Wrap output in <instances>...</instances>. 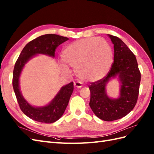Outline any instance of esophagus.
I'll return each mask as SVG.
<instances>
[{"instance_id": "34e87169", "label": "esophagus", "mask_w": 154, "mask_h": 154, "mask_svg": "<svg viewBox=\"0 0 154 154\" xmlns=\"http://www.w3.org/2000/svg\"><path fill=\"white\" fill-rule=\"evenodd\" d=\"M74 86L77 88H81L82 87V85L80 82H74Z\"/></svg>"}]
</instances>
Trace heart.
I'll return each instance as SVG.
<instances>
[{
  "instance_id": "heart-1",
  "label": "heart",
  "mask_w": 154,
  "mask_h": 154,
  "mask_svg": "<svg viewBox=\"0 0 154 154\" xmlns=\"http://www.w3.org/2000/svg\"><path fill=\"white\" fill-rule=\"evenodd\" d=\"M64 62L75 68L81 79L95 81L104 77L109 72L113 54L111 46L103 38L91 37L70 43L63 51ZM66 69V65H63Z\"/></svg>"
}]
</instances>
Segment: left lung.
<instances>
[{
    "mask_svg": "<svg viewBox=\"0 0 154 154\" xmlns=\"http://www.w3.org/2000/svg\"><path fill=\"white\" fill-rule=\"evenodd\" d=\"M108 35L114 45L113 62L106 76L89 86L90 106L100 119L112 121L128 115L135 107L139 92L140 72L133 52L119 38ZM116 74L119 75L122 83L121 94L119 99L112 100L106 95L105 87L110 78Z\"/></svg>",
    "mask_w": 154,
    "mask_h": 154,
    "instance_id": "8db88e82",
    "label": "left lung"
}]
</instances>
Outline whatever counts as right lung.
I'll use <instances>...</instances> for the list:
<instances>
[{
    "mask_svg": "<svg viewBox=\"0 0 154 154\" xmlns=\"http://www.w3.org/2000/svg\"><path fill=\"white\" fill-rule=\"evenodd\" d=\"M68 38L55 34L41 35L29 42L22 50L17 59L13 72V88L19 107L26 116L32 119L43 122L53 123L61 117L66 108L70 97L73 91V82L63 86L54 99L45 107L35 108L27 103L22 96L19 89V76L24 64L34 55L42 54L54 57L55 51L60 45Z\"/></svg>",
    "mask_w": 154,
    "mask_h": 154,
    "instance_id": "obj_1",
    "label": "right lung"
}]
</instances>
